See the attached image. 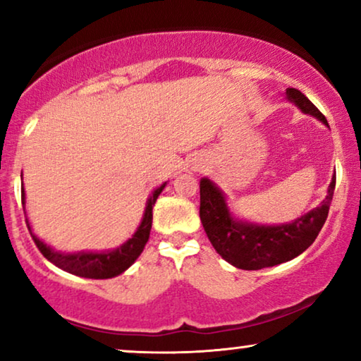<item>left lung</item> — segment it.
<instances>
[{
  "label": "left lung",
  "instance_id": "1",
  "mask_svg": "<svg viewBox=\"0 0 361 361\" xmlns=\"http://www.w3.org/2000/svg\"><path fill=\"white\" fill-rule=\"evenodd\" d=\"M288 99L304 113L316 116L327 124L326 116L296 88L286 90ZM335 190V176L329 185L327 197L316 209L284 226H253L233 221L222 192L207 178L200 185V217L216 252L240 270H262L301 255L326 224Z\"/></svg>",
  "mask_w": 361,
  "mask_h": 361
}]
</instances>
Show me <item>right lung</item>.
<instances>
[{
	"label": "right lung",
	"mask_w": 361,
	"mask_h": 361,
	"mask_svg": "<svg viewBox=\"0 0 361 361\" xmlns=\"http://www.w3.org/2000/svg\"><path fill=\"white\" fill-rule=\"evenodd\" d=\"M165 185L152 192L149 202H147L144 219H142L139 229L134 233V237L129 238L128 242L124 243L123 247L116 248L113 252H101V253H60L55 252L52 248L45 245L42 240H39L37 237L30 232L29 222L26 219L27 229L30 232V237L40 253L47 258L50 263H54L55 267L62 268V270L72 273V275L83 276V278H93V280H106V278L118 276L121 273L128 270V268L134 263L142 252H144V247L147 240L150 237V229H152V209H154V204L157 197L164 190ZM21 200L24 204V188H21Z\"/></svg>",
	"instance_id": "obj_1"
}]
</instances>
